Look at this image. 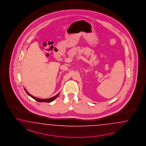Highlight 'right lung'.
Wrapping results in <instances>:
<instances>
[{"label": "right lung", "mask_w": 146, "mask_h": 146, "mask_svg": "<svg viewBox=\"0 0 146 146\" xmlns=\"http://www.w3.org/2000/svg\"><path fill=\"white\" fill-rule=\"evenodd\" d=\"M24 90L25 91V92L27 93V94H28L29 96H30L31 97H32V98L34 99L35 100H36V101H38V102H45V103H50L51 102H52L53 100H54L56 98H57L58 97V96H59V94H58L57 95H56L55 96H54V97H51V98H48V99H40V98H36L35 97H33V96H32L31 94H30L29 92H28L25 89V88H24Z\"/></svg>", "instance_id": "right-lung-1"}]
</instances>
